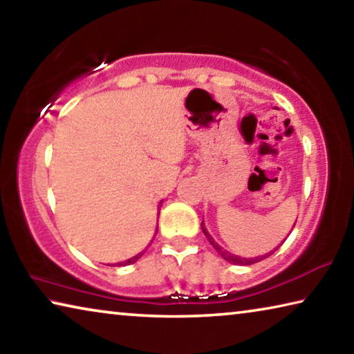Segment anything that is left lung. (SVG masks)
I'll list each match as a JSON object with an SVG mask.
<instances>
[{"label": "left lung", "mask_w": 354, "mask_h": 354, "mask_svg": "<svg viewBox=\"0 0 354 354\" xmlns=\"http://www.w3.org/2000/svg\"><path fill=\"white\" fill-rule=\"evenodd\" d=\"M201 230H203V232H205V236L207 237V241H209V243L212 245L214 247V250L217 251V253L223 257L225 261H227V262H231V263H234V266H251V263H256V262H259V261H262V259H266V257H268L270 256L272 253H268V254H263V256H257V257H253V259H247V257H241V256H236V254H231L230 251H226V250H223L220 247V245L214 241V239L211 237V234H209L207 232V230L205 227V223H203L201 221Z\"/></svg>", "instance_id": "8db88e82"}]
</instances>
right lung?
Wrapping results in <instances>:
<instances>
[{
  "instance_id": "1",
  "label": "right lung",
  "mask_w": 354,
  "mask_h": 354,
  "mask_svg": "<svg viewBox=\"0 0 354 354\" xmlns=\"http://www.w3.org/2000/svg\"><path fill=\"white\" fill-rule=\"evenodd\" d=\"M158 232V231H156ZM143 254V251L142 253H139V254H136L134 257H131V259H128V261H123V262H117V263H113V266H117V267H122V266H129V263H134L137 259H139V257Z\"/></svg>"
}]
</instances>
